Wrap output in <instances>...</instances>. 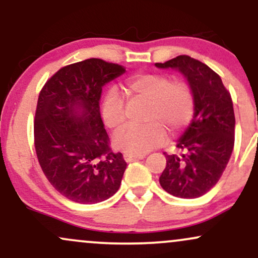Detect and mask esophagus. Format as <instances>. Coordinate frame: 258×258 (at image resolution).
I'll list each match as a JSON object with an SVG mask.
<instances>
[{
    "instance_id": "esophagus-1",
    "label": "esophagus",
    "mask_w": 258,
    "mask_h": 258,
    "mask_svg": "<svg viewBox=\"0 0 258 258\" xmlns=\"http://www.w3.org/2000/svg\"><path fill=\"white\" fill-rule=\"evenodd\" d=\"M146 158V155H130V154H125L123 155V160L126 162H131V161H136V160H142Z\"/></svg>"
}]
</instances>
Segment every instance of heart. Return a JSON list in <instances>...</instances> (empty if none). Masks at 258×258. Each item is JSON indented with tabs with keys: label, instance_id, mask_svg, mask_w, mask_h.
Listing matches in <instances>:
<instances>
[{
	"label": "heart",
	"instance_id": "1",
	"mask_svg": "<svg viewBox=\"0 0 258 258\" xmlns=\"http://www.w3.org/2000/svg\"><path fill=\"white\" fill-rule=\"evenodd\" d=\"M125 91L130 98L146 103L141 114L144 123L127 126L112 138L115 149L125 154L143 155L160 147L165 141V132L174 137L193 116V93L185 82H172L162 74H138L127 80ZM100 115L104 125L112 131L125 123V105L115 91L104 96Z\"/></svg>",
	"mask_w": 258,
	"mask_h": 258
}]
</instances>
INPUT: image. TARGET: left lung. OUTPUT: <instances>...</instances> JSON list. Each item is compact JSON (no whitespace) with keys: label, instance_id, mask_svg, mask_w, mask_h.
I'll use <instances>...</instances> for the list:
<instances>
[{"label":"left lung","instance_id":"left-lung-1","mask_svg":"<svg viewBox=\"0 0 258 258\" xmlns=\"http://www.w3.org/2000/svg\"><path fill=\"white\" fill-rule=\"evenodd\" d=\"M155 67L178 70L194 98L193 119L177 141L179 154L165 155L160 184L173 197L199 198L216 185L232 155L235 116L230 93L211 68L189 55Z\"/></svg>","mask_w":258,"mask_h":258}]
</instances>
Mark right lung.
Instances as JSON below:
<instances>
[{"label":"right lung","instance_id":"add662e5","mask_svg":"<svg viewBox=\"0 0 258 258\" xmlns=\"http://www.w3.org/2000/svg\"><path fill=\"white\" fill-rule=\"evenodd\" d=\"M125 72L122 65L86 59L61 68L40 92L35 149L44 176L67 199L91 205L119 190L127 164L109 147L99 100L103 87Z\"/></svg>","mask_w":258,"mask_h":258}]
</instances>
